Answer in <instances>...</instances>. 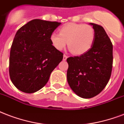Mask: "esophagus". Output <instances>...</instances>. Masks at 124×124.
<instances>
[{
	"label": "esophagus",
	"mask_w": 124,
	"mask_h": 124,
	"mask_svg": "<svg viewBox=\"0 0 124 124\" xmlns=\"http://www.w3.org/2000/svg\"><path fill=\"white\" fill-rule=\"evenodd\" d=\"M67 56L66 55H63V61H66V60H67Z\"/></svg>",
	"instance_id": "esophagus-1"
}]
</instances>
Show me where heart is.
I'll list each match as a JSON object with an SVG mask.
<instances>
[{"instance_id":"heart-1","label":"heart","mask_w":124,"mask_h":124,"mask_svg":"<svg viewBox=\"0 0 124 124\" xmlns=\"http://www.w3.org/2000/svg\"><path fill=\"white\" fill-rule=\"evenodd\" d=\"M59 34L52 33L50 41L52 46L61 51L67 45L74 54L81 55L91 50L94 41V30L89 24L68 23L59 29Z\"/></svg>"}]
</instances>
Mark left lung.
<instances>
[{"mask_svg": "<svg viewBox=\"0 0 124 124\" xmlns=\"http://www.w3.org/2000/svg\"><path fill=\"white\" fill-rule=\"evenodd\" d=\"M94 30L95 39L91 50L83 55L70 57L67 78L74 93L83 98H91L107 85L113 67V45L101 26L89 23Z\"/></svg>", "mask_w": 124, "mask_h": 124, "instance_id": "left-lung-1", "label": "left lung"}]
</instances>
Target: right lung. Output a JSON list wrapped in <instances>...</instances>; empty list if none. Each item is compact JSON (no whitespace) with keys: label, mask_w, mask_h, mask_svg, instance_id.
<instances>
[{"label":"right lung","mask_w":124,"mask_h":124,"mask_svg":"<svg viewBox=\"0 0 124 124\" xmlns=\"http://www.w3.org/2000/svg\"><path fill=\"white\" fill-rule=\"evenodd\" d=\"M61 23L33 19L19 29L10 50L9 72L19 91L33 93L48 82L63 54L52 46L50 36Z\"/></svg>","instance_id":"1"}]
</instances>
